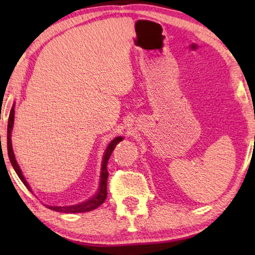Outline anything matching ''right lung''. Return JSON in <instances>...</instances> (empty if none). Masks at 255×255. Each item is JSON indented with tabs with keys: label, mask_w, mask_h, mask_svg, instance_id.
Listing matches in <instances>:
<instances>
[{
	"label": "right lung",
	"mask_w": 255,
	"mask_h": 255,
	"mask_svg": "<svg viewBox=\"0 0 255 255\" xmlns=\"http://www.w3.org/2000/svg\"><path fill=\"white\" fill-rule=\"evenodd\" d=\"M14 107H15V102L12 106L11 110H10V115H8V122H7V136H6V140H7V154H8V158H10V162L13 166V169L15 171V173L18 174L20 180L22 181L23 184L27 187L30 192H32L31 188H30L29 183L25 180L24 175L21 171L20 166L18 162H16L14 153H13V148H12V140H11V133H12V129H13V124H14ZM124 138L122 136L116 137L111 143L108 145V147L106 149L105 154H103V158H102V163H101V173H100V183H99V189L96 195H94L92 198H90L84 202H81L79 205H73V206H64V207H59V206H47L49 209H53L55 211H59V213H67V214H77V213H86V211H91L93 209L98 208L99 206H101L103 202H105L106 198H107V181H108V170H107V164L109 158L111 156L112 150L115 149L116 146L122 141Z\"/></svg>",
	"instance_id": "1"
}]
</instances>
